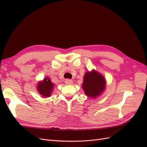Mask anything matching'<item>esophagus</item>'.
Instances as JSON below:
<instances>
[{"label":"esophagus","instance_id":"obj_1","mask_svg":"<svg viewBox=\"0 0 147 147\" xmlns=\"http://www.w3.org/2000/svg\"><path fill=\"white\" fill-rule=\"evenodd\" d=\"M65 83L67 84H71L73 83V82L71 80H69V79H67L65 80Z\"/></svg>","mask_w":147,"mask_h":147}]
</instances>
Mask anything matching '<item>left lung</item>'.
<instances>
[{"label":"left lung","instance_id":"1","mask_svg":"<svg viewBox=\"0 0 147 147\" xmlns=\"http://www.w3.org/2000/svg\"><path fill=\"white\" fill-rule=\"evenodd\" d=\"M82 87L86 95L90 97H96L104 91L105 80L102 75L92 70L91 72H88L84 75Z\"/></svg>","mask_w":147,"mask_h":147}]
</instances>
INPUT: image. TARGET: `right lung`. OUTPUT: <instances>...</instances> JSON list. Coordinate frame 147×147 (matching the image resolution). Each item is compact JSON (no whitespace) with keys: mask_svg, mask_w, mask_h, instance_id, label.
Instances as JSON below:
<instances>
[{"mask_svg":"<svg viewBox=\"0 0 147 147\" xmlns=\"http://www.w3.org/2000/svg\"><path fill=\"white\" fill-rule=\"evenodd\" d=\"M53 84L51 83L50 79L46 78L42 82H40L37 86V90L40 94L45 97H49L51 95L53 88Z\"/></svg>","mask_w":147,"mask_h":147,"instance_id":"right-lung-1","label":"right lung"}]
</instances>
